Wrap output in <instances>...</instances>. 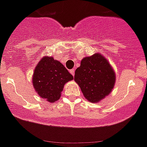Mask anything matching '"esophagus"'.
<instances>
[{"mask_svg":"<svg viewBox=\"0 0 147 147\" xmlns=\"http://www.w3.org/2000/svg\"><path fill=\"white\" fill-rule=\"evenodd\" d=\"M70 72H71V74L72 75V76H75V70L74 69H71L70 70Z\"/></svg>","mask_w":147,"mask_h":147,"instance_id":"obj_1","label":"esophagus"}]
</instances>
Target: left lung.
Wrapping results in <instances>:
<instances>
[{
    "label": "left lung",
    "mask_w": 147,
    "mask_h": 147,
    "mask_svg": "<svg viewBox=\"0 0 147 147\" xmlns=\"http://www.w3.org/2000/svg\"><path fill=\"white\" fill-rule=\"evenodd\" d=\"M74 79L88 101L96 102L112 91L115 74L102 54L84 57L75 72Z\"/></svg>",
    "instance_id": "8db88e82"
}]
</instances>
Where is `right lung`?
<instances>
[{"label":"right lung","mask_w":147,"mask_h":147,"mask_svg":"<svg viewBox=\"0 0 147 147\" xmlns=\"http://www.w3.org/2000/svg\"><path fill=\"white\" fill-rule=\"evenodd\" d=\"M73 79L60 62L44 57L34 69L32 83L36 92L51 102L59 100L66 82Z\"/></svg>","instance_id":"add662e5"}]
</instances>
